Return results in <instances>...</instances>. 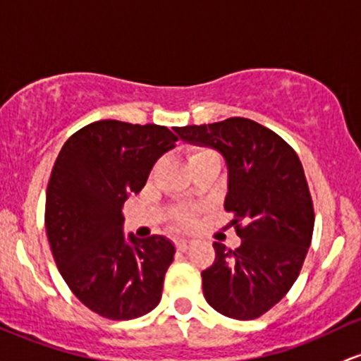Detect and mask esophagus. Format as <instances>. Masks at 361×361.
I'll list each match as a JSON object with an SVG mask.
<instances>
[{"label": "esophagus", "mask_w": 361, "mask_h": 361, "mask_svg": "<svg viewBox=\"0 0 361 361\" xmlns=\"http://www.w3.org/2000/svg\"><path fill=\"white\" fill-rule=\"evenodd\" d=\"M192 247V241H188V240H180V241H176V248L180 252H187L188 248Z\"/></svg>", "instance_id": "esophagus-1"}]
</instances>
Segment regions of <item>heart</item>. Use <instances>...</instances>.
<instances>
[{"label": "heart", "instance_id": "obj_1", "mask_svg": "<svg viewBox=\"0 0 361 361\" xmlns=\"http://www.w3.org/2000/svg\"><path fill=\"white\" fill-rule=\"evenodd\" d=\"M209 157H217L216 152H212V150L209 149H199V150H193L192 154L188 156V162L192 164V162H197V161H202V159H209ZM180 224L181 226H192L193 224V217L192 214H181L180 216Z\"/></svg>", "mask_w": 361, "mask_h": 361}]
</instances>
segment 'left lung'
<instances>
[{"instance_id":"1","label":"left lung","mask_w":361,"mask_h":361,"mask_svg":"<svg viewBox=\"0 0 361 361\" xmlns=\"http://www.w3.org/2000/svg\"><path fill=\"white\" fill-rule=\"evenodd\" d=\"M174 132L219 150L228 166L224 209L241 245L214 241L216 259L202 272L205 300L231 319H257L291 290L312 243L315 214L302 162L277 133L247 118Z\"/></svg>"}]
</instances>
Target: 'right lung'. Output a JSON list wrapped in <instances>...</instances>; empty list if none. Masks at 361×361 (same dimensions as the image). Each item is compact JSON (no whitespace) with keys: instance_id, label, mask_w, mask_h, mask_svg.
I'll return each instance as SVG.
<instances>
[{"instance_id":"1","label":"right lung","mask_w":361,"mask_h":361,"mask_svg":"<svg viewBox=\"0 0 361 361\" xmlns=\"http://www.w3.org/2000/svg\"><path fill=\"white\" fill-rule=\"evenodd\" d=\"M178 137L159 125L94 121L65 142L46 192V233L59 274L92 312L111 320L149 314L162 296L174 245L123 235V204Z\"/></svg>"}]
</instances>
